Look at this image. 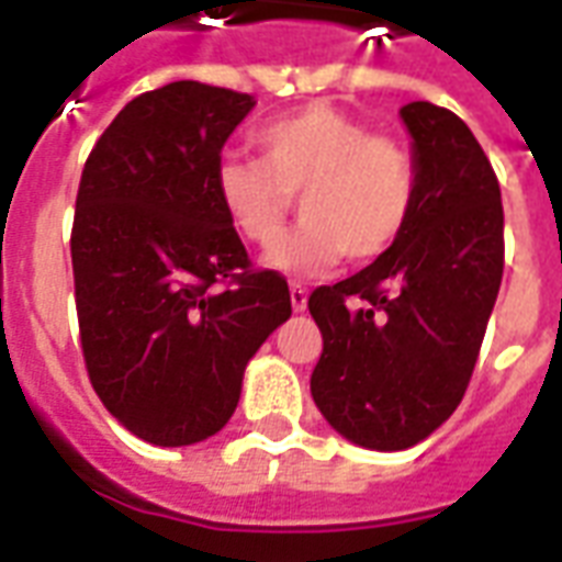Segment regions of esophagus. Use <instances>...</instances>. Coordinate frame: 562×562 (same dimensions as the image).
<instances>
[{
	"instance_id": "1",
	"label": "esophagus",
	"mask_w": 562,
	"mask_h": 562,
	"mask_svg": "<svg viewBox=\"0 0 562 562\" xmlns=\"http://www.w3.org/2000/svg\"><path fill=\"white\" fill-rule=\"evenodd\" d=\"M289 292H292V310H294V313H304V310H306V289H304V285L292 282V289H289Z\"/></svg>"
}]
</instances>
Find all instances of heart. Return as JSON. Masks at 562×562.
<instances>
[{"label":"heart","instance_id":"1","mask_svg":"<svg viewBox=\"0 0 562 562\" xmlns=\"http://www.w3.org/2000/svg\"><path fill=\"white\" fill-rule=\"evenodd\" d=\"M261 159L225 156L213 173L222 213L246 244L270 246L301 195L304 225L268 252L285 277H322L349 256L373 261L401 240L418 201V159L394 135L330 104L273 120L258 132Z\"/></svg>","mask_w":562,"mask_h":562}]
</instances>
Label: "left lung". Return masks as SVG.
Segmentation results:
<instances>
[{"label":"left lung","instance_id":"left-lung-1","mask_svg":"<svg viewBox=\"0 0 562 562\" xmlns=\"http://www.w3.org/2000/svg\"><path fill=\"white\" fill-rule=\"evenodd\" d=\"M418 159L413 220L385 256L310 294L322 330L310 391L318 413L376 451H403L458 409L503 280V201L470 126L409 102Z\"/></svg>","mask_w":562,"mask_h":562}]
</instances>
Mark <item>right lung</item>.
<instances>
[{
	"mask_svg": "<svg viewBox=\"0 0 562 562\" xmlns=\"http://www.w3.org/2000/svg\"><path fill=\"white\" fill-rule=\"evenodd\" d=\"M252 104L198 80L140 92L80 173V349L108 413L153 446L222 430L249 358L292 316L285 277L252 268L213 189L222 147Z\"/></svg>",
	"mask_w": 562,
	"mask_h": 562,
	"instance_id": "right-lung-1",
	"label": "right lung"
}]
</instances>
